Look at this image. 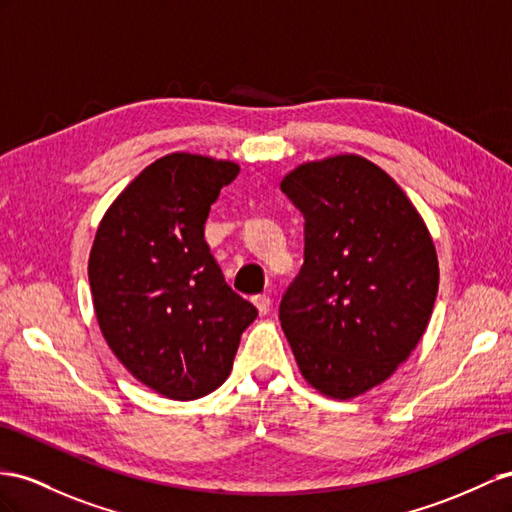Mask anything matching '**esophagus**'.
<instances>
[{"mask_svg":"<svg viewBox=\"0 0 512 512\" xmlns=\"http://www.w3.org/2000/svg\"><path fill=\"white\" fill-rule=\"evenodd\" d=\"M253 303H255V307H257V311L261 313V316H266V313L270 311L272 300H270V296H266V294H259V296L253 298Z\"/></svg>","mask_w":512,"mask_h":512,"instance_id":"34e87169","label":"esophagus"}]
</instances>
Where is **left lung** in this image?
Listing matches in <instances>:
<instances>
[{
	"instance_id": "left-lung-1",
	"label": "left lung",
	"mask_w": 512,
	"mask_h": 512,
	"mask_svg": "<svg viewBox=\"0 0 512 512\" xmlns=\"http://www.w3.org/2000/svg\"><path fill=\"white\" fill-rule=\"evenodd\" d=\"M281 190L305 216V264L281 300V329L313 389L357 398L422 339L439 290L435 244L409 196L361 155L300 164Z\"/></svg>"
}]
</instances>
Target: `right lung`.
<instances>
[{"instance_id": "add662e5", "label": "right lung", "mask_w": 512, "mask_h": 512, "mask_svg": "<svg viewBox=\"0 0 512 512\" xmlns=\"http://www.w3.org/2000/svg\"><path fill=\"white\" fill-rule=\"evenodd\" d=\"M240 166L196 153L149 164L103 214L88 257L99 329L127 372L170 400L218 389L257 309L209 253L205 220Z\"/></svg>"}]
</instances>
